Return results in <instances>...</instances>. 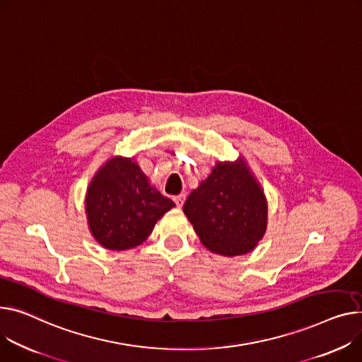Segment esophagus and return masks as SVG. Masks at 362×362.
<instances>
[{"mask_svg": "<svg viewBox=\"0 0 362 362\" xmlns=\"http://www.w3.org/2000/svg\"><path fill=\"white\" fill-rule=\"evenodd\" d=\"M185 198H186V197H185L183 194H180V195H177V197H175V198H173V201L176 202L177 208H180V206L183 205V202H185Z\"/></svg>", "mask_w": 362, "mask_h": 362, "instance_id": "esophagus-1", "label": "esophagus"}]
</instances>
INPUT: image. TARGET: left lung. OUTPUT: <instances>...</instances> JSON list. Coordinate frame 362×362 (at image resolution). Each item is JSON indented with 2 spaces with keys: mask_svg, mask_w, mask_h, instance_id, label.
<instances>
[{
  "mask_svg": "<svg viewBox=\"0 0 362 362\" xmlns=\"http://www.w3.org/2000/svg\"><path fill=\"white\" fill-rule=\"evenodd\" d=\"M183 212L201 243L228 257L252 252L268 227L267 197L243 156L216 161L208 177L190 192Z\"/></svg>",
  "mask_w": 362,
  "mask_h": 362,
  "instance_id": "1",
  "label": "left lung"
}]
</instances>
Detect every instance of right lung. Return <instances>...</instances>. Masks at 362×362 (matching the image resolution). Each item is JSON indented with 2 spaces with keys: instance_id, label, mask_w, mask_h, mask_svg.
<instances>
[{
  "instance_id": "obj_1",
  "label": "right lung",
  "mask_w": 362,
  "mask_h": 362,
  "mask_svg": "<svg viewBox=\"0 0 362 362\" xmlns=\"http://www.w3.org/2000/svg\"><path fill=\"white\" fill-rule=\"evenodd\" d=\"M176 204L160 194L134 157H110L86 192L91 235L109 250H129L146 242L156 223Z\"/></svg>"
}]
</instances>
